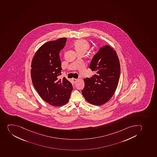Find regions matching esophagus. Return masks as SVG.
I'll use <instances>...</instances> for the list:
<instances>
[{"mask_svg":"<svg viewBox=\"0 0 157 157\" xmlns=\"http://www.w3.org/2000/svg\"><path fill=\"white\" fill-rule=\"evenodd\" d=\"M72 80H73V81L74 83H76V82L77 81V80H78V79H75V78H73V79H72Z\"/></svg>","mask_w":157,"mask_h":157,"instance_id":"1","label":"esophagus"}]
</instances>
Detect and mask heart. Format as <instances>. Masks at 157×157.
Here are the masks:
<instances>
[{
    "label": "heart",
    "instance_id": "heart-1",
    "mask_svg": "<svg viewBox=\"0 0 157 157\" xmlns=\"http://www.w3.org/2000/svg\"><path fill=\"white\" fill-rule=\"evenodd\" d=\"M74 46L78 52H86L89 49V44L87 41L81 39L75 41Z\"/></svg>",
    "mask_w": 157,
    "mask_h": 157
}]
</instances>
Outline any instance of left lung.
<instances>
[{"mask_svg": "<svg viewBox=\"0 0 157 157\" xmlns=\"http://www.w3.org/2000/svg\"><path fill=\"white\" fill-rule=\"evenodd\" d=\"M89 68L96 74L84 78L82 94L89 103L101 105L109 101L118 86L120 65L116 52L109 45L102 46L92 58Z\"/></svg>", "mask_w": 157, "mask_h": 157, "instance_id": "8db88e82", "label": "left lung"}]
</instances>
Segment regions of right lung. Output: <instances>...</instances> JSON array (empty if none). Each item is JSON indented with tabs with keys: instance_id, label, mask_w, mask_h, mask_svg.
I'll return each instance as SVG.
<instances>
[{
	"instance_id": "obj_1",
	"label": "right lung",
	"mask_w": 157,
	"mask_h": 157,
	"mask_svg": "<svg viewBox=\"0 0 157 157\" xmlns=\"http://www.w3.org/2000/svg\"><path fill=\"white\" fill-rule=\"evenodd\" d=\"M66 41V38H61L44 43L36 52L31 63L33 86L45 101L54 106L66 104L73 89L66 78H58L62 70L59 53Z\"/></svg>"
}]
</instances>
